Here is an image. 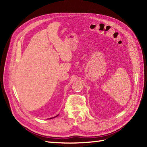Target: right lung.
<instances>
[{"instance_id": "add662e5", "label": "right lung", "mask_w": 147, "mask_h": 147, "mask_svg": "<svg viewBox=\"0 0 147 147\" xmlns=\"http://www.w3.org/2000/svg\"><path fill=\"white\" fill-rule=\"evenodd\" d=\"M59 115V114L58 115H55V117H51V118H49V119H53V118H55V117H57Z\"/></svg>"}]
</instances>
